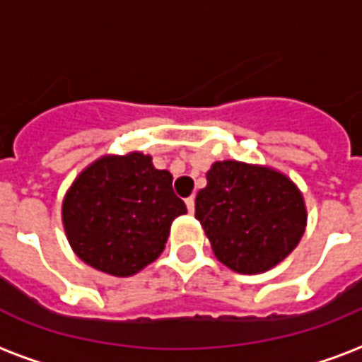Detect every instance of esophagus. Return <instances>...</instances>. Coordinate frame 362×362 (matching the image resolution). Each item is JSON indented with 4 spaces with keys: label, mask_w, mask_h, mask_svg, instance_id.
Returning a JSON list of instances; mask_svg holds the SVG:
<instances>
[{
    "label": "esophagus",
    "mask_w": 362,
    "mask_h": 362,
    "mask_svg": "<svg viewBox=\"0 0 362 362\" xmlns=\"http://www.w3.org/2000/svg\"><path fill=\"white\" fill-rule=\"evenodd\" d=\"M186 206L189 212L195 211V197H193V195H189V197L186 199Z\"/></svg>",
    "instance_id": "1"
}]
</instances>
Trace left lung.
<instances>
[{
	"instance_id": "obj_1",
	"label": "left lung",
	"mask_w": 362,
	"mask_h": 362,
	"mask_svg": "<svg viewBox=\"0 0 362 362\" xmlns=\"http://www.w3.org/2000/svg\"><path fill=\"white\" fill-rule=\"evenodd\" d=\"M214 255L237 273H260L291 255L305 230L302 193L264 167L218 161L195 197Z\"/></svg>"
}]
</instances>
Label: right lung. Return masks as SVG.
Here are the masks:
<instances>
[{"mask_svg": "<svg viewBox=\"0 0 362 362\" xmlns=\"http://www.w3.org/2000/svg\"><path fill=\"white\" fill-rule=\"evenodd\" d=\"M187 212L173 175L150 156L102 157L83 170L62 205L71 248L110 275L140 272L163 252L173 220Z\"/></svg>", "mask_w": 362, "mask_h": 362, "instance_id": "obj_1", "label": "right lung"}]
</instances>
